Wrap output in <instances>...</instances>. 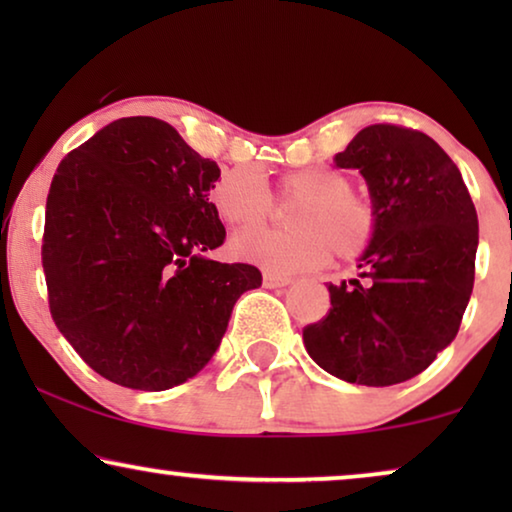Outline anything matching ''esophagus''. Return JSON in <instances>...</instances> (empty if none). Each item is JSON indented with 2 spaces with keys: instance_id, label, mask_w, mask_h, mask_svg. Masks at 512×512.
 I'll return each mask as SVG.
<instances>
[{
  "instance_id": "1",
  "label": "esophagus",
  "mask_w": 512,
  "mask_h": 512,
  "mask_svg": "<svg viewBox=\"0 0 512 512\" xmlns=\"http://www.w3.org/2000/svg\"><path fill=\"white\" fill-rule=\"evenodd\" d=\"M263 282H265V286H270V289H279V286L291 284L293 277L279 275V272H263Z\"/></svg>"
}]
</instances>
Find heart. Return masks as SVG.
Returning a JSON list of instances; mask_svg holds the SVG:
<instances>
[{"instance_id":"1","label":"heart","mask_w":512,"mask_h":512,"mask_svg":"<svg viewBox=\"0 0 512 512\" xmlns=\"http://www.w3.org/2000/svg\"><path fill=\"white\" fill-rule=\"evenodd\" d=\"M279 200L300 202L291 233L254 228L275 214V195L256 167H233L214 181L209 200L223 223L247 228L230 242V254L270 272L314 270L331 258H356L377 230L373 202L352 191V179L333 167H300L279 177Z\"/></svg>"}]
</instances>
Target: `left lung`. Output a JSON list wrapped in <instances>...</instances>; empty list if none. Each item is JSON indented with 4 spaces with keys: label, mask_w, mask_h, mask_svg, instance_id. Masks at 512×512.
Returning a JSON list of instances; mask_svg holds the SVG:
<instances>
[{
    "label": "left lung",
    "mask_w": 512,
    "mask_h": 512,
    "mask_svg": "<svg viewBox=\"0 0 512 512\" xmlns=\"http://www.w3.org/2000/svg\"><path fill=\"white\" fill-rule=\"evenodd\" d=\"M333 160L363 174L377 230L361 275L328 284L331 310L303 328V342L326 373L389 387L429 368L457 335L473 291L478 214L459 167L419 130L368 125Z\"/></svg>",
    "instance_id": "obj_1"
}]
</instances>
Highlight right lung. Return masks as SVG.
<instances>
[{
	"instance_id": "1",
	"label": "right lung",
	"mask_w": 512,
	"mask_h": 512,
	"mask_svg": "<svg viewBox=\"0 0 512 512\" xmlns=\"http://www.w3.org/2000/svg\"><path fill=\"white\" fill-rule=\"evenodd\" d=\"M219 165L170 123L118 118L69 151L46 200L44 265L58 331L95 373L139 391L198 375L230 312L258 289L249 263H219L209 202Z\"/></svg>"
}]
</instances>
